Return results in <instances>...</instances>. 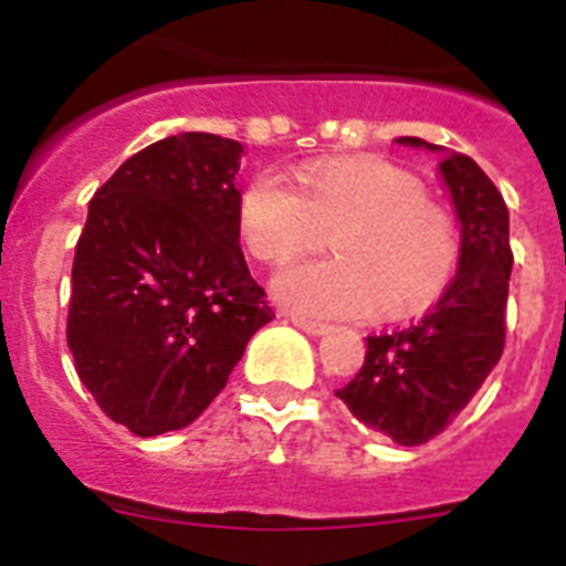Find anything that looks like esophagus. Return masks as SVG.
I'll use <instances>...</instances> for the list:
<instances>
[{
  "label": "esophagus",
  "mask_w": 566,
  "mask_h": 566,
  "mask_svg": "<svg viewBox=\"0 0 566 566\" xmlns=\"http://www.w3.org/2000/svg\"><path fill=\"white\" fill-rule=\"evenodd\" d=\"M292 323L300 328V332H306L308 337H323V334L332 332V328H328L326 323H314V319L297 317V314H294V317H292Z\"/></svg>",
  "instance_id": "1"
}]
</instances>
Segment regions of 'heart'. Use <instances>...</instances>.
Returning a JSON list of instances; mask_svg holds the SVG:
<instances>
[{
	"label": "heart",
	"mask_w": 566,
	"mask_h": 566,
	"mask_svg": "<svg viewBox=\"0 0 566 566\" xmlns=\"http://www.w3.org/2000/svg\"><path fill=\"white\" fill-rule=\"evenodd\" d=\"M252 254L280 263L317 249L326 260H292L272 280L274 297L308 317H405L428 306L457 263L453 229L424 203L411 175L382 161H328L286 175H254L238 201Z\"/></svg>",
	"instance_id": "obj_1"
}]
</instances>
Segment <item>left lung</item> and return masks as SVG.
Returning a JSON list of instances; mask_svg holds the SVG:
<instances>
[{"label":"left lung","instance_id":"8db88e82","mask_svg":"<svg viewBox=\"0 0 566 566\" xmlns=\"http://www.w3.org/2000/svg\"><path fill=\"white\" fill-rule=\"evenodd\" d=\"M397 144L439 155L459 221L457 277L413 326L368 337L363 368L337 397L365 428L413 448L442 433L496 368L513 254L502 192L473 158L413 135Z\"/></svg>","mask_w":566,"mask_h":566}]
</instances>
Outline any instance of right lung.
<instances>
[{"label": "right lung", "instance_id": "right-lung-1", "mask_svg": "<svg viewBox=\"0 0 566 566\" xmlns=\"http://www.w3.org/2000/svg\"><path fill=\"white\" fill-rule=\"evenodd\" d=\"M240 155L221 135H169L90 201L67 345L84 388L135 437L192 424L274 317L240 252Z\"/></svg>", "mask_w": 566, "mask_h": 566}]
</instances>
